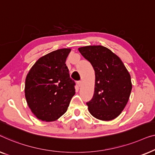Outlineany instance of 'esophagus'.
<instances>
[{"instance_id": "obj_1", "label": "esophagus", "mask_w": 155, "mask_h": 155, "mask_svg": "<svg viewBox=\"0 0 155 155\" xmlns=\"http://www.w3.org/2000/svg\"><path fill=\"white\" fill-rule=\"evenodd\" d=\"M77 85H78V87H80V86H81V85H82V82L81 81H78V82H77Z\"/></svg>"}]
</instances>
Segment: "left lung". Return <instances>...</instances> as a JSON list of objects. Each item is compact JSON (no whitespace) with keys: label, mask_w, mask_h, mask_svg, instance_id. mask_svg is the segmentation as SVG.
<instances>
[{"label":"left lung","mask_w":155,"mask_h":155,"mask_svg":"<svg viewBox=\"0 0 155 155\" xmlns=\"http://www.w3.org/2000/svg\"><path fill=\"white\" fill-rule=\"evenodd\" d=\"M95 71L93 96L87 102L89 112L102 121L112 120L121 114L132 89L130 76L118 56L102 45L78 48Z\"/></svg>","instance_id":"1"}]
</instances>
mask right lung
Returning <instances> with one entry per match:
<instances>
[{"label":"right lung","instance_id":"add662e5","mask_svg":"<svg viewBox=\"0 0 155 155\" xmlns=\"http://www.w3.org/2000/svg\"><path fill=\"white\" fill-rule=\"evenodd\" d=\"M71 49L53 51L39 58L25 81V97L38 119L53 121L67 112L75 94V82L65 62Z\"/></svg>","mask_w":155,"mask_h":155}]
</instances>
